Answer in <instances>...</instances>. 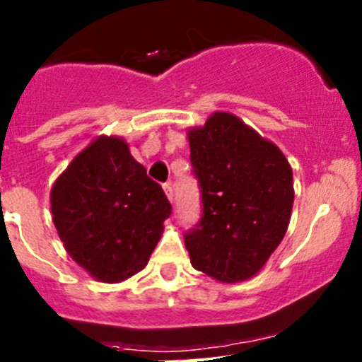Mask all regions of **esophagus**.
<instances>
[{
	"instance_id": "esophagus-1",
	"label": "esophagus",
	"mask_w": 362,
	"mask_h": 362,
	"mask_svg": "<svg viewBox=\"0 0 362 362\" xmlns=\"http://www.w3.org/2000/svg\"><path fill=\"white\" fill-rule=\"evenodd\" d=\"M163 189H164V192H166L168 199H170V202L173 203V199H175V196H173V185H171V184H164Z\"/></svg>"
}]
</instances>
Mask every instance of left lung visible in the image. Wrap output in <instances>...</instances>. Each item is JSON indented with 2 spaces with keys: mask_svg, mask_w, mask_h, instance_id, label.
<instances>
[{
  "mask_svg": "<svg viewBox=\"0 0 362 362\" xmlns=\"http://www.w3.org/2000/svg\"><path fill=\"white\" fill-rule=\"evenodd\" d=\"M189 145L202 192V218L184 235L191 262L218 282H243L286 236L293 170L275 144L226 112L189 131Z\"/></svg>",
  "mask_w": 362,
  "mask_h": 362,
  "instance_id": "1",
  "label": "left lung"
}]
</instances>
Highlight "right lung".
Here are the masks:
<instances>
[{
  "label": "right lung",
  "instance_id": "obj_1",
  "mask_svg": "<svg viewBox=\"0 0 362 362\" xmlns=\"http://www.w3.org/2000/svg\"><path fill=\"white\" fill-rule=\"evenodd\" d=\"M64 249L101 282L145 268L171 204L120 138L101 136L80 152L50 192Z\"/></svg>",
  "mask_w": 362,
  "mask_h": 362
}]
</instances>
